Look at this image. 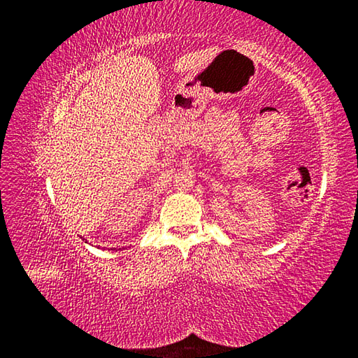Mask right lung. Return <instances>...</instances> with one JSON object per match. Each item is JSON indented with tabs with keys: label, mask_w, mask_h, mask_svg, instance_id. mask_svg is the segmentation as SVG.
I'll return each mask as SVG.
<instances>
[{
	"label": "right lung",
	"mask_w": 358,
	"mask_h": 358,
	"mask_svg": "<svg viewBox=\"0 0 358 358\" xmlns=\"http://www.w3.org/2000/svg\"><path fill=\"white\" fill-rule=\"evenodd\" d=\"M85 243H87V240H85ZM112 250H117V248H112Z\"/></svg>",
	"instance_id": "1"
}]
</instances>
